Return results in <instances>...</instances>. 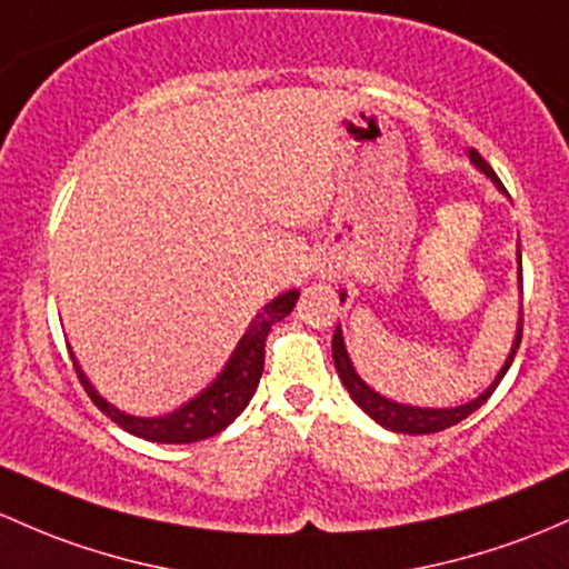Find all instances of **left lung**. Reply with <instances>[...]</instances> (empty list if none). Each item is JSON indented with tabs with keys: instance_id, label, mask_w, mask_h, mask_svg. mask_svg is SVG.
<instances>
[{
	"instance_id": "1",
	"label": "left lung",
	"mask_w": 569,
	"mask_h": 569,
	"mask_svg": "<svg viewBox=\"0 0 569 569\" xmlns=\"http://www.w3.org/2000/svg\"><path fill=\"white\" fill-rule=\"evenodd\" d=\"M469 160L490 179V182H496V188H501L499 177L493 174V169H490V166L486 163V158H482L477 149H469ZM518 261H521V250H518ZM521 295H523V278H521ZM340 302H343V295H340ZM521 335H523V313H521V319H518V332H516V340H512L510 357H507V362L501 365V370H499V376H496L493 385H490L488 390L480 395V398H475L471 403L456 406V409H420V406L395 403V400L385 398V395L370 390L360 376H357L355 365H351V360H349V351H346L343 332H340V327L332 335V360H335V368H338L340 381H343V387L349 390L351 398H355V403L360 406L365 415L373 417L379 426L390 428V430H395V433H411V436L439 433V430L458 426L460 420H466L469 415H475V411L490 398V395H493L496 387H499V381L505 379V373L510 370L512 360H516V351H518V346H521Z\"/></svg>"
}]
</instances>
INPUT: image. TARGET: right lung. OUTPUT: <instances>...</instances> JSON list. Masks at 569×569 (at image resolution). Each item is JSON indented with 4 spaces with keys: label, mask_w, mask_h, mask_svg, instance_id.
<instances>
[{
    "label": "right lung",
    "mask_w": 569,
    "mask_h": 569,
    "mask_svg": "<svg viewBox=\"0 0 569 569\" xmlns=\"http://www.w3.org/2000/svg\"><path fill=\"white\" fill-rule=\"evenodd\" d=\"M297 300H300V291L291 289L286 291V295L274 297L269 305H264V310H259L256 319L250 321L248 332L242 335L234 355L226 362V368L220 370L218 379H214L204 392L196 395L193 400H188L182 409L171 411V415L166 417H130L124 415V411L113 409L109 400L100 398L98 390L89 385V379L83 376L76 357H73L76 373H79L83 390L92 398V403L98 406L106 417H111L119 428L139 436V439L160 441V445H190V441H201L220 433V430L229 428L231 422L242 415V409L250 403L256 387H259L261 370H264L267 335L272 330V325H278V321H283L286 316L291 313Z\"/></svg>",
    "instance_id": "1"
}]
</instances>
